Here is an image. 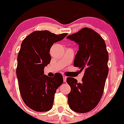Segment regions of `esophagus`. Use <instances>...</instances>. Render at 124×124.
I'll return each mask as SVG.
<instances>
[{"label":"esophagus","mask_w":124,"mask_h":124,"mask_svg":"<svg viewBox=\"0 0 124 124\" xmlns=\"http://www.w3.org/2000/svg\"><path fill=\"white\" fill-rule=\"evenodd\" d=\"M63 82H66V78H67V77H66V75H63Z\"/></svg>","instance_id":"obj_1"}]
</instances>
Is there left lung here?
<instances>
[{
	"instance_id": "1",
	"label": "left lung",
	"mask_w": 124,
	"mask_h": 124,
	"mask_svg": "<svg viewBox=\"0 0 124 124\" xmlns=\"http://www.w3.org/2000/svg\"><path fill=\"white\" fill-rule=\"evenodd\" d=\"M67 38L79 45L73 65L85 72L81 83L67 78L71 88L68 104L73 111L86 113L97 106L103 96L108 73V53L103 38L92 28H83Z\"/></svg>"
}]
</instances>
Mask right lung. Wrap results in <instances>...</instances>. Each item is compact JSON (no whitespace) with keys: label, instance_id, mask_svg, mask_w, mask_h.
<instances>
[{"label":"right lung","instance_id":"obj_1","mask_svg":"<svg viewBox=\"0 0 124 124\" xmlns=\"http://www.w3.org/2000/svg\"><path fill=\"white\" fill-rule=\"evenodd\" d=\"M67 34L35 31L21 43L16 68L18 87L24 103L32 110L44 112L52 108L56 90L63 83V76L56 73L51 78L44 75V69L50 63L52 45Z\"/></svg>","mask_w":124,"mask_h":124}]
</instances>
